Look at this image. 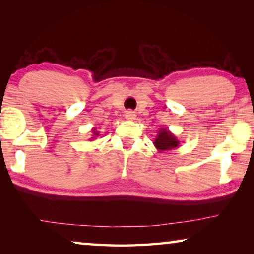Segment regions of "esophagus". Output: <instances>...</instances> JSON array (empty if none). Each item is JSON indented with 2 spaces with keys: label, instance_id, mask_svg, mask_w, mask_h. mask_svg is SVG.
Listing matches in <instances>:
<instances>
[{
  "label": "esophagus",
  "instance_id": "obj_1",
  "mask_svg": "<svg viewBox=\"0 0 254 254\" xmlns=\"http://www.w3.org/2000/svg\"><path fill=\"white\" fill-rule=\"evenodd\" d=\"M135 117H136V114L133 111H127L126 112V119L127 120H130V121H133V120H135Z\"/></svg>",
  "mask_w": 254,
  "mask_h": 254
}]
</instances>
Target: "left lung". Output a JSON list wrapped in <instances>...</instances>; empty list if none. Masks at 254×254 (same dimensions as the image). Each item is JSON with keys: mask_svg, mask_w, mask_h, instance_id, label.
Here are the masks:
<instances>
[{"mask_svg": "<svg viewBox=\"0 0 254 254\" xmlns=\"http://www.w3.org/2000/svg\"><path fill=\"white\" fill-rule=\"evenodd\" d=\"M153 144L159 152H162L177 149L180 144V141L168 128H159L156 139L153 140Z\"/></svg>", "mask_w": 254, "mask_h": 254, "instance_id": "8db88e82", "label": "left lung"}]
</instances>
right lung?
Wrapping results in <instances>:
<instances>
[{
    "mask_svg": "<svg viewBox=\"0 0 254 254\" xmlns=\"http://www.w3.org/2000/svg\"><path fill=\"white\" fill-rule=\"evenodd\" d=\"M92 131H93V135H92V140H91V141H93V140H95L97 136H100V132H98V131H96V128H95V127H94Z\"/></svg>",
    "mask_w": 254,
    "mask_h": 254,
    "instance_id": "1",
    "label": "right lung"
}]
</instances>
